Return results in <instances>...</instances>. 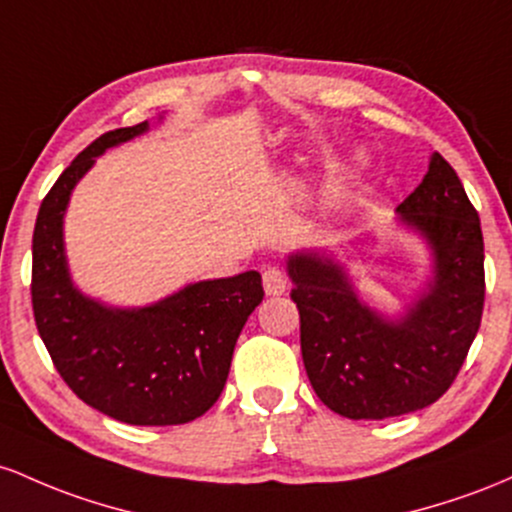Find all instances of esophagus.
Masks as SVG:
<instances>
[{
  "label": "esophagus",
  "mask_w": 512,
  "mask_h": 512,
  "mask_svg": "<svg viewBox=\"0 0 512 512\" xmlns=\"http://www.w3.org/2000/svg\"><path fill=\"white\" fill-rule=\"evenodd\" d=\"M263 290H266V295H283L287 290V275L283 273V268L278 266H268L266 271H263Z\"/></svg>",
  "instance_id": "34e87169"
}]
</instances>
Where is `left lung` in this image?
<instances>
[{"instance_id": "8db88e82", "label": "left lung", "mask_w": 512, "mask_h": 512, "mask_svg": "<svg viewBox=\"0 0 512 512\" xmlns=\"http://www.w3.org/2000/svg\"><path fill=\"white\" fill-rule=\"evenodd\" d=\"M399 212L433 246L435 280L396 324L370 312L329 258L297 254L287 263L309 382L331 411L355 421H382L435 404L462 370L484 314L479 212L438 152Z\"/></svg>"}]
</instances>
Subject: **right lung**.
<instances>
[{"mask_svg": "<svg viewBox=\"0 0 512 512\" xmlns=\"http://www.w3.org/2000/svg\"><path fill=\"white\" fill-rule=\"evenodd\" d=\"M147 130L103 132L74 157L40 203L31 302L55 370L84 404L130 426H179L220 399L246 319L263 300L256 271L205 280L145 309H106L70 283L62 215L94 157Z\"/></svg>", "mask_w": 512, "mask_h": 512, "instance_id": "1", "label": "right lung"}]
</instances>
